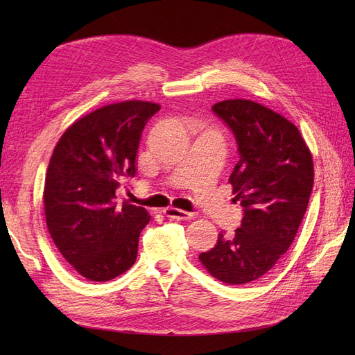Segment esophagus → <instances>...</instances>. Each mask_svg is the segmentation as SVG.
Wrapping results in <instances>:
<instances>
[{
  "label": "esophagus",
  "instance_id": "esophagus-1",
  "mask_svg": "<svg viewBox=\"0 0 355 355\" xmlns=\"http://www.w3.org/2000/svg\"><path fill=\"white\" fill-rule=\"evenodd\" d=\"M164 214L167 218L178 219V220H191V219H194V216H196L194 213L180 210V209H175V207H167L164 210Z\"/></svg>",
  "mask_w": 355,
  "mask_h": 355
}]
</instances>
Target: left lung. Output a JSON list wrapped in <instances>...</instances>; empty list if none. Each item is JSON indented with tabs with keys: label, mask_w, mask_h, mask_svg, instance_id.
Segmentation results:
<instances>
[{
	"label": "left lung",
	"mask_w": 355,
	"mask_h": 355,
	"mask_svg": "<svg viewBox=\"0 0 355 355\" xmlns=\"http://www.w3.org/2000/svg\"><path fill=\"white\" fill-rule=\"evenodd\" d=\"M211 111L237 142L230 182L243 219L235 234L220 232L200 261L222 283L245 284L270 271L292 245L313 191V157L297 127L259 103L231 99Z\"/></svg>",
	"instance_id": "left-lung-1"
}]
</instances>
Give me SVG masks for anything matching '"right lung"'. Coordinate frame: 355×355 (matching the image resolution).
<instances>
[{
    "label": "right lung",
    "instance_id": "1",
    "mask_svg": "<svg viewBox=\"0 0 355 355\" xmlns=\"http://www.w3.org/2000/svg\"><path fill=\"white\" fill-rule=\"evenodd\" d=\"M159 105L127 101L103 106L63 133L44 187L47 228L63 257L90 282H108L136 262L149 213L115 192L136 176L139 142Z\"/></svg>",
    "mask_w": 355,
    "mask_h": 355
}]
</instances>
